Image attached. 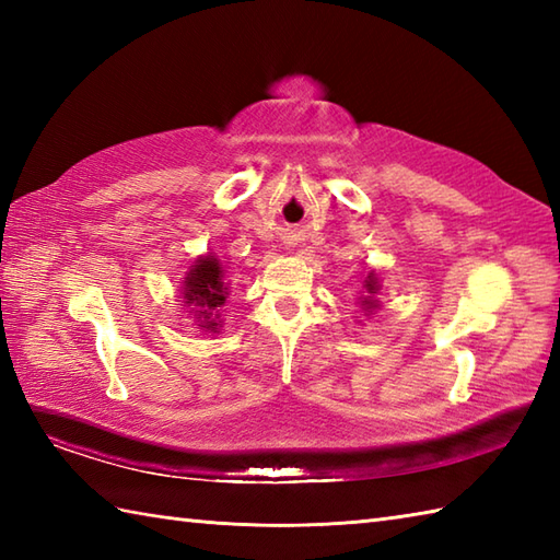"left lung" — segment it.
Instances as JSON below:
<instances>
[{"mask_svg":"<svg viewBox=\"0 0 560 560\" xmlns=\"http://www.w3.org/2000/svg\"><path fill=\"white\" fill-rule=\"evenodd\" d=\"M363 295L359 299V305L363 307V313L365 315H373V313H377L380 311V301H377V293H380V279H377V271L375 269H371L365 273V279H363Z\"/></svg>","mask_w":560,"mask_h":560,"instance_id":"1","label":"left lung"}]
</instances>
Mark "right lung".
Wrapping results in <instances>:
<instances>
[{
	"mask_svg": "<svg viewBox=\"0 0 560 560\" xmlns=\"http://www.w3.org/2000/svg\"><path fill=\"white\" fill-rule=\"evenodd\" d=\"M229 293L231 287L225 281V267L213 253L199 255L180 281L183 311L192 317L197 329L211 331V335H217L223 327L221 307L229 301Z\"/></svg>",
	"mask_w": 560,
	"mask_h": 560,
	"instance_id": "obj_1",
	"label": "right lung"
}]
</instances>
